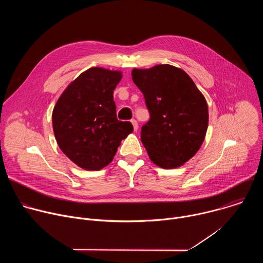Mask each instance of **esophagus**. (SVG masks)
Returning a JSON list of instances; mask_svg holds the SVG:
<instances>
[{
    "label": "esophagus",
    "mask_w": 263,
    "mask_h": 263,
    "mask_svg": "<svg viewBox=\"0 0 263 263\" xmlns=\"http://www.w3.org/2000/svg\"><path fill=\"white\" fill-rule=\"evenodd\" d=\"M131 123H132V125H133V129H134V131H137V129H138L137 121H136V120H131Z\"/></svg>",
    "instance_id": "1"
}]
</instances>
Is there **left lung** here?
I'll return each mask as SVG.
<instances>
[{"label": "left lung", "instance_id": "8db88e82", "mask_svg": "<svg viewBox=\"0 0 263 263\" xmlns=\"http://www.w3.org/2000/svg\"><path fill=\"white\" fill-rule=\"evenodd\" d=\"M132 80L142 92L149 121L140 139L147 155L162 168H176L196 155L208 127L207 102L183 69L159 64L134 68Z\"/></svg>", "mask_w": 263, "mask_h": 263}]
</instances>
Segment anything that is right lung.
Returning <instances> with one entry per match:
<instances>
[{"label":"right lung","instance_id":"add662e5","mask_svg":"<svg viewBox=\"0 0 263 263\" xmlns=\"http://www.w3.org/2000/svg\"><path fill=\"white\" fill-rule=\"evenodd\" d=\"M123 74L91 67L62 92L52 115L61 151L78 166L99 171L114 159L121 141L133 132L130 122L117 118L114 90Z\"/></svg>","mask_w":263,"mask_h":263}]
</instances>
